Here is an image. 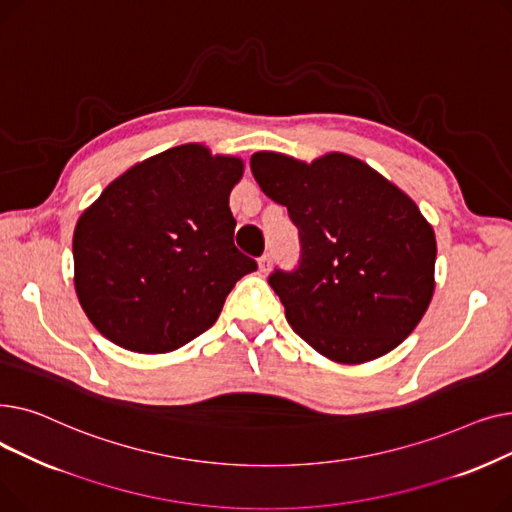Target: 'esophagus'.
Segmentation results:
<instances>
[{"label": "esophagus", "instance_id": "1", "mask_svg": "<svg viewBox=\"0 0 512 512\" xmlns=\"http://www.w3.org/2000/svg\"><path fill=\"white\" fill-rule=\"evenodd\" d=\"M259 270L263 272V274H267L272 270V255L270 253H265L261 259H259Z\"/></svg>", "mask_w": 512, "mask_h": 512}]
</instances>
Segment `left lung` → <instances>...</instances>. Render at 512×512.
<instances>
[{
  "instance_id": "obj_1",
  "label": "left lung",
  "mask_w": 512,
  "mask_h": 512,
  "mask_svg": "<svg viewBox=\"0 0 512 512\" xmlns=\"http://www.w3.org/2000/svg\"><path fill=\"white\" fill-rule=\"evenodd\" d=\"M251 172L299 228V270L270 276L290 328L342 365L394 351L417 328L436 288V234L417 203L365 161L338 151L311 164L257 151Z\"/></svg>"
}]
</instances>
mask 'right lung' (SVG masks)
<instances>
[{"instance_id":"obj_1","label":"right lung","mask_w":512,"mask_h":512,"mask_svg":"<svg viewBox=\"0 0 512 512\" xmlns=\"http://www.w3.org/2000/svg\"><path fill=\"white\" fill-rule=\"evenodd\" d=\"M236 155L161 151L103 188L72 236L74 290L91 324L132 353H170L209 330L257 263L234 247Z\"/></svg>"}]
</instances>
